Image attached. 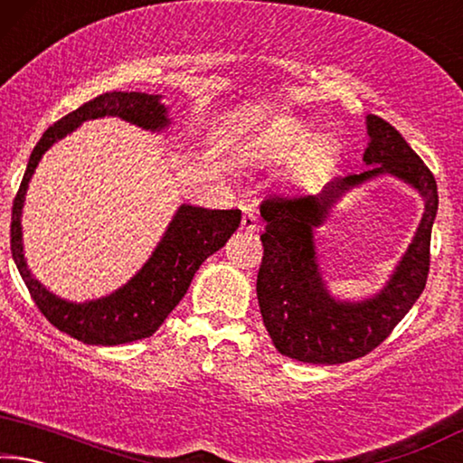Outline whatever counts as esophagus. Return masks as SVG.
Masks as SVG:
<instances>
[{
    "label": "esophagus",
    "mask_w": 463,
    "mask_h": 463,
    "mask_svg": "<svg viewBox=\"0 0 463 463\" xmlns=\"http://www.w3.org/2000/svg\"><path fill=\"white\" fill-rule=\"evenodd\" d=\"M241 229L245 232H255L257 231V214H255L253 208H242Z\"/></svg>",
    "instance_id": "34e87169"
}]
</instances>
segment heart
I'll use <instances>...</instances> for the list:
<instances>
[{
  "label": "heart",
  "instance_id": "1",
  "mask_svg": "<svg viewBox=\"0 0 463 463\" xmlns=\"http://www.w3.org/2000/svg\"><path fill=\"white\" fill-rule=\"evenodd\" d=\"M308 138L310 128L304 122L294 118L279 120L263 138V143L260 146V161L288 159V156H292L296 151H300V148L308 143ZM326 153L328 148L323 140L310 143L308 146H304V151L300 153L298 169H300L302 174H312V171L323 165Z\"/></svg>",
  "mask_w": 463,
  "mask_h": 463
}]
</instances>
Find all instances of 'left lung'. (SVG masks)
<instances>
[{
	"instance_id": "1",
	"label": "left lung",
	"mask_w": 463,
	"mask_h": 463,
	"mask_svg": "<svg viewBox=\"0 0 463 463\" xmlns=\"http://www.w3.org/2000/svg\"><path fill=\"white\" fill-rule=\"evenodd\" d=\"M367 135L364 174L335 177L315 195H269L261 202L265 231L257 300L276 349L296 362L335 365L367 355L388 339L427 284L437 182L390 122L370 114ZM382 173L417 186L426 198V214L387 288L365 303H339L327 296L317 271L311 229L326 220L345 191Z\"/></svg>"
}]
</instances>
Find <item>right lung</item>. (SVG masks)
Listing matches in <instances>:
<instances>
[{
  "label": "right lung",
  "mask_w": 463,
  "mask_h": 463,
  "mask_svg": "<svg viewBox=\"0 0 463 463\" xmlns=\"http://www.w3.org/2000/svg\"><path fill=\"white\" fill-rule=\"evenodd\" d=\"M165 112L159 96L138 91L101 93L46 128L30 155L26 174L12 206V257L38 310L52 326L77 341L122 345L151 336L185 296L200 265L216 253L241 224V210H206L184 203L145 268L118 292L85 304L61 300L38 284L28 271L22 253L20 216L28 182L46 148L73 132L81 122L101 116H120L122 120L146 130H163L169 124Z\"/></svg>",
  "instance_id": "right-lung-1"
}]
</instances>
